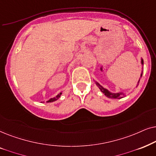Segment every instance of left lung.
Wrapping results in <instances>:
<instances>
[{
  "instance_id": "1",
  "label": "left lung",
  "mask_w": 156,
  "mask_h": 156,
  "mask_svg": "<svg viewBox=\"0 0 156 156\" xmlns=\"http://www.w3.org/2000/svg\"><path fill=\"white\" fill-rule=\"evenodd\" d=\"M141 64H142V66H143V58H141ZM142 75H143V70H142V73H141L140 74V77H142ZM139 81H140V79L138 80V83H139ZM95 84H96V86L98 87L100 90H101V92H102L103 94H104L105 96L109 98H113V99H120V98H124L125 96V94L123 92H119V93H111L110 92V91L108 90L106 88H104L103 87L101 86V85H100L98 83L95 81Z\"/></svg>"
}]
</instances>
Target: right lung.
<instances>
[{
  "mask_svg": "<svg viewBox=\"0 0 156 156\" xmlns=\"http://www.w3.org/2000/svg\"><path fill=\"white\" fill-rule=\"evenodd\" d=\"M61 94H62V92H61V93H58V95H57L56 96H55V97H54V98H52L49 99L48 101H47V103H51V102H54V101H57V100L60 97H61Z\"/></svg>",
  "mask_w": 156,
  "mask_h": 156,
  "instance_id": "right-lung-1",
  "label": "right lung"
}]
</instances>
